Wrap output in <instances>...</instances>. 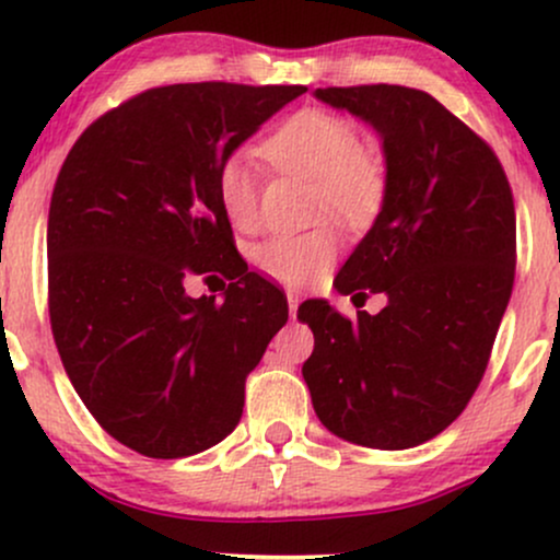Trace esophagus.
<instances>
[{
  "mask_svg": "<svg viewBox=\"0 0 560 560\" xmlns=\"http://www.w3.org/2000/svg\"><path fill=\"white\" fill-rule=\"evenodd\" d=\"M287 300H289V316L294 318V313H298V305H300V294H294V292H289L287 294Z\"/></svg>",
  "mask_w": 560,
  "mask_h": 560,
  "instance_id": "34e87169",
  "label": "esophagus"
}]
</instances>
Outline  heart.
I'll use <instances>...</instances> for the list:
<instances>
[{"label": "heart", "mask_w": 560, "mask_h": 560, "mask_svg": "<svg viewBox=\"0 0 560 560\" xmlns=\"http://www.w3.org/2000/svg\"><path fill=\"white\" fill-rule=\"evenodd\" d=\"M262 158L273 168L311 178L313 218H339L350 226H365L378 215L387 197L389 171L376 150L363 144L352 120L326 110H300L262 141ZM218 202L240 231L258 226L260 176L247 158H229L215 176ZM339 231L320 226L302 234H276L253 249V262L268 279L284 287L316 281L337 260Z\"/></svg>", "instance_id": "1"}]
</instances>
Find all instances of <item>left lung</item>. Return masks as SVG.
<instances>
[{
    "instance_id": "1",
    "label": "left lung",
    "mask_w": 560,
    "mask_h": 560,
    "mask_svg": "<svg viewBox=\"0 0 560 560\" xmlns=\"http://www.w3.org/2000/svg\"><path fill=\"white\" fill-rule=\"evenodd\" d=\"M384 141L389 186L374 226L347 258L337 289L371 316L347 318L326 300L298 318L316 337L302 365L329 432L376 450L432 440L464 413L485 376L516 271V210L492 147L421 89H316ZM361 302V305H363Z\"/></svg>"
}]
</instances>
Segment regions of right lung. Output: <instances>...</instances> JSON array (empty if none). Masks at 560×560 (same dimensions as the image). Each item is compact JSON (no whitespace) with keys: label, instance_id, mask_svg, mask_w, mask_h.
Here are the masks:
<instances>
[{"label":"right lung","instance_id":"add662e5","mask_svg":"<svg viewBox=\"0 0 560 560\" xmlns=\"http://www.w3.org/2000/svg\"><path fill=\"white\" fill-rule=\"evenodd\" d=\"M305 92L147 89L100 115L57 173L47 223L57 352L96 423L147 458H186L234 432L244 382L287 324L284 292L236 253L215 176ZM189 275H223L224 300L189 299Z\"/></svg>","mask_w":560,"mask_h":560}]
</instances>
